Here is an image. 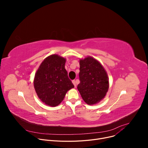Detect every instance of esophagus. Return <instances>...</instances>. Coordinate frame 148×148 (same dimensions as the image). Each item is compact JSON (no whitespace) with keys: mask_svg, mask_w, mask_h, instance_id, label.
<instances>
[{"mask_svg":"<svg viewBox=\"0 0 148 148\" xmlns=\"http://www.w3.org/2000/svg\"><path fill=\"white\" fill-rule=\"evenodd\" d=\"M72 82H73V84H74V87H76V82H75V80H73V81H72Z\"/></svg>","mask_w":148,"mask_h":148,"instance_id":"1","label":"esophagus"}]
</instances>
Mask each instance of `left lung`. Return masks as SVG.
I'll use <instances>...</instances> for the list:
<instances>
[{
  "instance_id": "obj_1",
  "label": "left lung",
  "mask_w": 148,
  "mask_h": 148,
  "mask_svg": "<svg viewBox=\"0 0 148 148\" xmlns=\"http://www.w3.org/2000/svg\"><path fill=\"white\" fill-rule=\"evenodd\" d=\"M77 86L83 100L88 105L99 102L106 95L109 88L107 73L101 63L91 56L79 60Z\"/></svg>"
}]
</instances>
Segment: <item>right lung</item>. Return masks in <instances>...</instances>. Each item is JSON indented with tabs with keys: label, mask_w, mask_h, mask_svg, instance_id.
<instances>
[{
	"label": "right lung",
	"mask_w": 148,
	"mask_h": 148,
	"mask_svg": "<svg viewBox=\"0 0 148 148\" xmlns=\"http://www.w3.org/2000/svg\"><path fill=\"white\" fill-rule=\"evenodd\" d=\"M66 59L58 54L46 57L40 65L34 78V87L39 99L54 107L64 99L68 91L74 87L65 69Z\"/></svg>",
	"instance_id": "add662e5"
}]
</instances>
